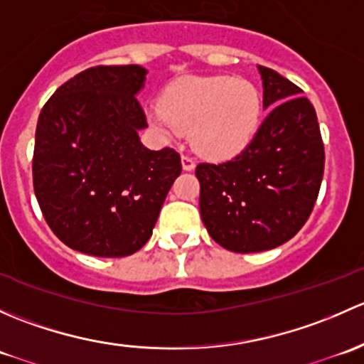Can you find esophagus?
Wrapping results in <instances>:
<instances>
[{
    "instance_id": "1",
    "label": "esophagus",
    "mask_w": 364,
    "mask_h": 364,
    "mask_svg": "<svg viewBox=\"0 0 364 364\" xmlns=\"http://www.w3.org/2000/svg\"><path fill=\"white\" fill-rule=\"evenodd\" d=\"M181 164H183V168H185V171H193V168H196V160L188 155L181 156Z\"/></svg>"
}]
</instances>
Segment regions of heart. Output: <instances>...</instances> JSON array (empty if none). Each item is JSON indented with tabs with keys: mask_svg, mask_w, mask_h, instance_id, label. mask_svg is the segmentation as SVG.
Masks as SVG:
<instances>
[{
	"mask_svg": "<svg viewBox=\"0 0 364 364\" xmlns=\"http://www.w3.org/2000/svg\"><path fill=\"white\" fill-rule=\"evenodd\" d=\"M262 97L243 77H185L149 105V119L167 137L192 134L200 155L215 160L240 155L255 137Z\"/></svg>",
	"mask_w": 364,
	"mask_h": 364,
	"instance_id": "heart-1",
	"label": "heart"
}]
</instances>
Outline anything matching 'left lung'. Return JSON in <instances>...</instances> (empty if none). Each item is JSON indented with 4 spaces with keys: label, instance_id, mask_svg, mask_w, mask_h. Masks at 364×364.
I'll use <instances>...</instances> for the list:
<instances>
[{
    "label": "left lung",
    "instance_id": "left-lung-1",
    "mask_svg": "<svg viewBox=\"0 0 364 364\" xmlns=\"http://www.w3.org/2000/svg\"><path fill=\"white\" fill-rule=\"evenodd\" d=\"M259 72L269 114L253 141L232 160L196 168L205 229L236 253L271 250L294 237L314 211L324 174L314 105L274 70Z\"/></svg>",
    "mask_w": 364,
    "mask_h": 364
}]
</instances>
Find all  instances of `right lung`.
Segmentation results:
<instances>
[{"mask_svg":"<svg viewBox=\"0 0 364 364\" xmlns=\"http://www.w3.org/2000/svg\"><path fill=\"white\" fill-rule=\"evenodd\" d=\"M146 70L98 65L54 91L38 116L33 186L50 230L95 257H127L151 237L181 159L151 151L139 104Z\"/></svg>","mask_w":364,"mask_h":364,"instance_id":"obj_1","label":"right lung"}]
</instances>
